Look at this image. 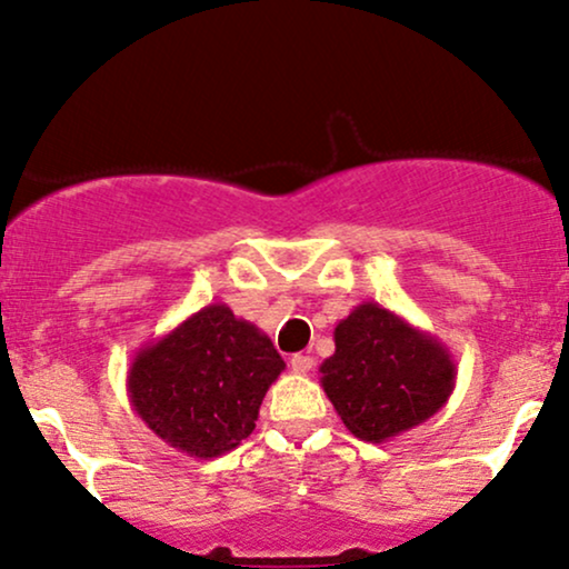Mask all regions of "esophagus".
Listing matches in <instances>:
<instances>
[{
	"label": "esophagus",
	"mask_w": 569,
	"mask_h": 569,
	"mask_svg": "<svg viewBox=\"0 0 569 569\" xmlns=\"http://www.w3.org/2000/svg\"><path fill=\"white\" fill-rule=\"evenodd\" d=\"M312 358L305 356V352H297V356H291V369L297 371V375H307V371L312 369Z\"/></svg>",
	"instance_id": "obj_1"
}]
</instances>
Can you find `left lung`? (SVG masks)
I'll use <instances>...</instances> for the list:
<instances>
[{"label":"left lung","mask_w":569,"mask_h":569,"mask_svg":"<svg viewBox=\"0 0 569 569\" xmlns=\"http://www.w3.org/2000/svg\"><path fill=\"white\" fill-rule=\"evenodd\" d=\"M321 388L356 439L385 443L430 420L455 390L452 352L388 307L363 302L337 323Z\"/></svg>","instance_id":"8db88e82"}]
</instances>
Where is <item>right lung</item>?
<instances>
[{
  "instance_id": "add662e5",
  "label": "right lung",
  "mask_w": 569,
  "mask_h": 569,
  "mask_svg": "<svg viewBox=\"0 0 569 569\" xmlns=\"http://www.w3.org/2000/svg\"><path fill=\"white\" fill-rule=\"evenodd\" d=\"M283 369L270 337L217 302L136 352L128 398L168 447L211 460L251 436Z\"/></svg>"
}]
</instances>
